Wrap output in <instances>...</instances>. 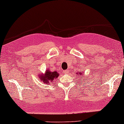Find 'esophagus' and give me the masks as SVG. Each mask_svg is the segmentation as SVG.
<instances>
[{"mask_svg": "<svg viewBox=\"0 0 124 124\" xmlns=\"http://www.w3.org/2000/svg\"><path fill=\"white\" fill-rule=\"evenodd\" d=\"M63 73H65V74H68L69 72H68V70H65L63 71Z\"/></svg>", "mask_w": 124, "mask_h": 124, "instance_id": "esophagus-1", "label": "esophagus"}]
</instances>
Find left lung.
Wrapping results in <instances>:
<instances>
[{"mask_svg":"<svg viewBox=\"0 0 124 124\" xmlns=\"http://www.w3.org/2000/svg\"><path fill=\"white\" fill-rule=\"evenodd\" d=\"M83 74V73H78L79 75H80H80H81V74ZM82 78H83V77H82Z\"/></svg>","mask_w":124,"mask_h":124,"instance_id":"8db88e82","label":"left lung"}]
</instances>
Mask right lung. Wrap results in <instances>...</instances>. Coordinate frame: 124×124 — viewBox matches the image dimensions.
<instances>
[{
	"label": "right lung",
	"instance_id": "obj_1",
	"mask_svg": "<svg viewBox=\"0 0 124 124\" xmlns=\"http://www.w3.org/2000/svg\"><path fill=\"white\" fill-rule=\"evenodd\" d=\"M40 79L42 81L43 83H46V84H48V83L50 82H52L53 80L57 78L59 74L56 71H50L49 70L46 71L45 74H40Z\"/></svg>",
	"mask_w": 124,
	"mask_h": 124
}]
</instances>
